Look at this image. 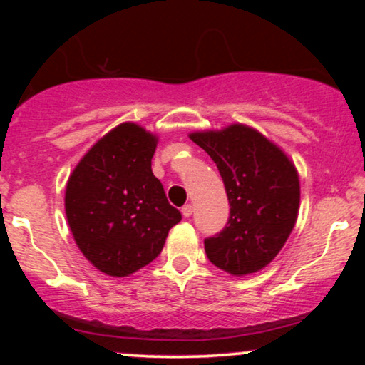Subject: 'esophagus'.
I'll use <instances>...</instances> for the list:
<instances>
[{"mask_svg":"<svg viewBox=\"0 0 365 365\" xmlns=\"http://www.w3.org/2000/svg\"><path fill=\"white\" fill-rule=\"evenodd\" d=\"M192 212H194V206H192V204H185V206L182 207L183 217H190Z\"/></svg>","mask_w":365,"mask_h":365,"instance_id":"1","label":"esophagus"}]
</instances>
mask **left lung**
Masks as SVG:
<instances>
[{
  "label": "left lung",
  "mask_w": 365,
  "mask_h": 365,
  "mask_svg": "<svg viewBox=\"0 0 365 365\" xmlns=\"http://www.w3.org/2000/svg\"><path fill=\"white\" fill-rule=\"evenodd\" d=\"M190 139L216 163L230 202L228 223L204 240L207 259L233 276L257 273L295 226L299 173L278 145L245 125L194 132Z\"/></svg>",
  "instance_id": "8db88e82"
}]
</instances>
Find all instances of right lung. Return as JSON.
Returning <instances> with one entry per match:
<instances>
[{"mask_svg": "<svg viewBox=\"0 0 365 365\" xmlns=\"http://www.w3.org/2000/svg\"><path fill=\"white\" fill-rule=\"evenodd\" d=\"M156 144L148 130L121 123L92 145L66 183L65 212L78 249L116 278L154 261L182 220L150 170Z\"/></svg>", "mask_w": 365, "mask_h": 365, "instance_id": "right-lung-1", "label": "right lung"}]
</instances>
